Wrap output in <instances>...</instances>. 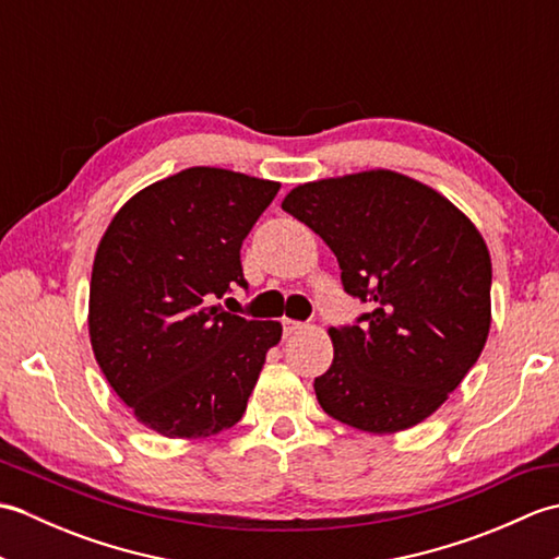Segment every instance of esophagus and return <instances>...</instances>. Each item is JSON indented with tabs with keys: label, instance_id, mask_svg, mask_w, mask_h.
Segmentation results:
<instances>
[{
	"label": "esophagus",
	"instance_id": "1",
	"mask_svg": "<svg viewBox=\"0 0 559 559\" xmlns=\"http://www.w3.org/2000/svg\"><path fill=\"white\" fill-rule=\"evenodd\" d=\"M302 329H305L302 322H295V319H283V334L286 336L298 334V331H302Z\"/></svg>",
	"mask_w": 559,
	"mask_h": 559
}]
</instances>
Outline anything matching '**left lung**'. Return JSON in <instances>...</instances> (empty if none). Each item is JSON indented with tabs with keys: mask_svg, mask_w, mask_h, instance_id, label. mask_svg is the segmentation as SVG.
<instances>
[{
	"mask_svg": "<svg viewBox=\"0 0 559 559\" xmlns=\"http://www.w3.org/2000/svg\"><path fill=\"white\" fill-rule=\"evenodd\" d=\"M283 211L336 254L346 293L374 310L331 326L317 401L355 430H408L442 406L490 334L492 261L466 213L394 170L298 185Z\"/></svg>",
	"mask_w": 559,
	"mask_h": 559,
	"instance_id": "8db88e82",
	"label": "left lung"
}]
</instances>
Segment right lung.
<instances>
[{
  "label": "right lung",
  "instance_id": "right-lung-1",
  "mask_svg": "<svg viewBox=\"0 0 559 559\" xmlns=\"http://www.w3.org/2000/svg\"><path fill=\"white\" fill-rule=\"evenodd\" d=\"M281 185L223 168H187L115 213L93 259V355L134 418L170 439L242 418L281 322L213 305L247 286L242 240Z\"/></svg>",
  "mask_w": 559,
  "mask_h": 559
}]
</instances>
